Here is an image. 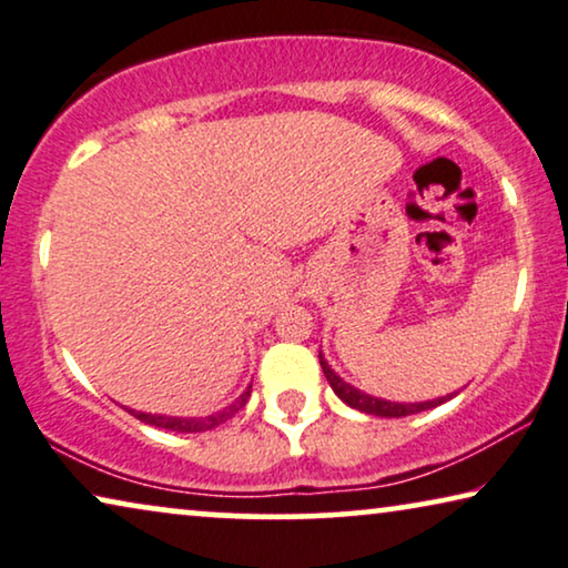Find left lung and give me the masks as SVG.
Masks as SVG:
<instances>
[{
  "instance_id": "8db88e82",
  "label": "left lung",
  "mask_w": 568,
  "mask_h": 568,
  "mask_svg": "<svg viewBox=\"0 0 568 568\" xmlns=\"http://www.w3.org/2000/svg\"><path fill=\"white\" fill-rule=\"evenodd\" d=\"M318 363H322V371L326 375V381H329V386L334 394H337L342 402L347 406H353L357 412H365V414H375V417H409V414H417V412H427V409H435V406L445 404L450 396H443V398H433V402H422V404H396V402H383V398H375V396H367L363 390H357L349 386L339 378L337 373L332 371L329 365H326L324 355L318 353Z\"/></svg>"
}]
</instances>
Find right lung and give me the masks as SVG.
Returning a JSON list of instances; mask_svg holds the SVG:
<instances>
[{"mask_svg":"<svg viewBox=\"0 0 568 568\" xmlns=\"http://www.w3.org/2000/svg\"><path fill=\"white\" fill-rule=\"evenodd\" d=\"M250 394H252V386L246 388L244 394L239 396L234 404L226 406V409L211 414V417H190V419H187V417H162V414H146V412H133V409H128V412H131L135 419L146 422V425H151V427L172 429V433H205V429L219 427V425H223V422H226V419L234 417V414L246 404V398H250Z\"/></svg>","mask_w":568,"mask_h":568,"instance_id":"obj_1","label":"right lung"}]
</instances>
